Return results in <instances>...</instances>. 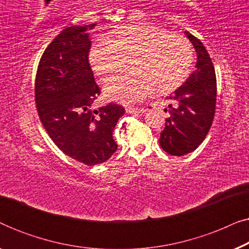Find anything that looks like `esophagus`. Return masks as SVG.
I'll use <instances>...</instances> for the list:
<instances>
[{"mask_svg": "<svg viewBox=\"0 0 249 249\" xmlns=\"http://www.w3.org/2000/svg\"><path fill=\"white\" fill-rule=\"evenodd\" d=\"M125 112H127V113H130V114H134V113H144L145 108H144V107H125Z\"/></svg>", "mask_w": 249, "mask_h": 249, "instance_id": "esophagus-1", "label": "esophagus"}]
</instances>
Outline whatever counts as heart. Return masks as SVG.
Listing matches in <instances>:
<instances>
[{"label":"heart","instance_id":"obj_1","mask_svg":"<svg viewBox=\"0 0 249 249\" xmlns=\"http://www.w3.org/2000/svg\"><path fill=\"white\" fill-rule=\"evenodd\" d=\"M93 45L89 62L101 79H113L127 69L134 74L108 84L104 95L124 104L142 101L154 89L165 95L187 80L193 69L194 50L185 36L151 25L120 26Z\"/></svg>","mask_w":249,"mask_h":249}]
</instances>
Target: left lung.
Wrapping results in <instances>:
<instances>
[{
    "label": "left lung",
    "mask_w": 249,
    "mask_h": 249,
    "mask_svg": "<svg viewBox=\"0 0 249 249\" xmlns=\"http://www.w3.org/2000/svg\"><path fill=\"white\" fill-rule=\"evenodd\" d=\"M186 35L197 53L196 70L186 83L168 97L169 118L161 132L160 145L170 155L181 156L198 147L212 125L216 104L215 70L203 43L192 34Z\"/></svg>",
    "instance_id": "8db88e82"
}]
</instances>
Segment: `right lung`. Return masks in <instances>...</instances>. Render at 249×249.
I'll return each instance as SVG.
<instances>
[{"mask_svg":"<svg viewBox=\"0 0 249 249\" xmlns=\"http://www.w3.org/2000/svg\"><path fill=\"white\" fill-rule=\"evenodd\" d=\"M96 23L71 26L54 38L40 57L35 79V102L40 122L64 154L86 165L101 164L113 155L121 105H91L101 94L89 60V30Z\"/></svg>","mask_w":249,"mask_h":249,"instance_id":"right-lung-1","label":"right lung"}]
</instances>
